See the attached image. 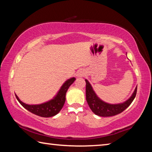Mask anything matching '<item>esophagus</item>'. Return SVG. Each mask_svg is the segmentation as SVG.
<instances>
[{"label":"esophagus","mask_w":152,"mask_h":152,"mask_svg":"<svg viewBox=\"0 0 152 152\" xmlns=\"http://www.w3.org/2000/svg\"><path fill=\"white\" fill-rule=\"evenodd\" d=\"M86 75V72L84 70H80L76 74V76L78 77H82Z\"/></svg>","instance_id":"34e87169"}]
</instances>
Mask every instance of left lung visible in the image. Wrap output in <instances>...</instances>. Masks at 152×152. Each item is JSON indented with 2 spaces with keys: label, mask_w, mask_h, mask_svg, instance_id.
<instances>
[{
  "label": "left lung",
  "mask_w": 152,
  "mask_h": 152,
  "mask_svg": "<svg viewBox=\"0 0 152 152\" xmlns=\"http://www.w3.org/2000/svg\"><path fill=\"white\" fill-rule=\"evenodd\" d=\"M86 99L89 107L95 115L100 117H111L119 114L132 104L137 93V86L127 101L118 104H110L100 99L95 93L88 80L86 79Z\"/></svg>",
  "instance_id": "left-lung-1"
}]
</instances>
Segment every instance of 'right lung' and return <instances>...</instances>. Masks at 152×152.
Returning <instances> with one entry per match:
<instances>
[{"label":"right lung","mask_w":152,"mask_h":152,"mask_svg":"<svg viewBox=\"0 0 152 152\" xmlns=\"http://www.w3.org/2000/svg\"><path fill=\"white\" fill-rule=\"evenodd\" d=\"M76 78H70L67 80L61 86L58 93L50 101L39 104H28L22 102L15 94L17 101L19 103L29 112L42 117H51L58 114L62 109L66 101V94L69 87L75 81Z\"/></svg>","instance_id":"obj_1"}]
</instances>
